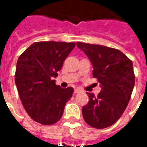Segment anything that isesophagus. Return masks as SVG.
I'll use <instances>...</instances> for the list:
<instances>
[{
    "instance_id": "34e87169",
    "label": "esophagus",
    "mask_w": 147,
    "mask_h": 147,
    "mask_svg": "<svg viewBox=\"0 0 147 147\" xmlns=\"http://www.w3.org/2000/svg\"><path fill=\"white\" fill-rule=\"evenodd\" d=\"M82 92V90L79 89V88H76L74 90V94H79V93H81Z\"/></svg>"
}]
</instances>
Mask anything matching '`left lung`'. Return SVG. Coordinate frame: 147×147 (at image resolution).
<instances>
[{
    "label": "left lung",
    "mask_w": 147,
    "mask_h": 147,
    "mask_svg": "<svg viewBox=\"0 0 147 147\" xmlns=\"http://www.w3.org/2000/svg\"><path fill=\"white\" fill-rule=\"evenodd\" d=\"M93 65V77L101 85L95 96L88 93V103L83 107L84 119L96 129L115 124L126 109L135 84L132 62L122 52L101 45L77 42Z\"/></svg>",
    "instance_id": "1"
}]
</instances>
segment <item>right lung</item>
I'll list each match as a JSON object with an SVG mask.
<instances>
[{"label": "right lung", "mask_w": 147, "mask_h": 147, "mask_svg": "<svg viewBox=\"0 0 147 147\" xmlns=\"http://www.w3.org/2000/svg\"><path fill=\"white\" fill-rule=\"evenodd\" d=\"M75 42H36L20 55L15 84L20 99L28 115L42 125H53L61 119L65 105L74 88H62L56 78Z\"/></svg>", "instance_id": "obj_1"}]
</instances>
